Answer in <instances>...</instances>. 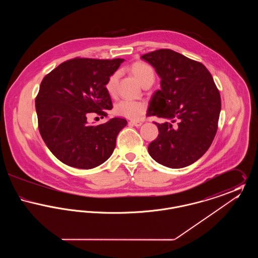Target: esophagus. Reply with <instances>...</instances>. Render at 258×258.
Masks as SVG:
<instances>
[{
  "label": "esophagus",
  "instance_id": "esophagus-1",
  "mask_svg": "<svg viewBox=\"0 0 258 258\" xmlns=\"http://www.w3.org/2000/svg\"><path fill=\"white\" fill-rule=\"evenodd\" d=\"M130 123L133 124V125H135V126H140V125L142 124V122H141V121H135V120H134V121H131Z\"/></svg>",
  "mask_w": 258,
  "mask_h": 258
}]
</instances>
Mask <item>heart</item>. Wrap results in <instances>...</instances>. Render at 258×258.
<instances>
[{
    "label": "heart",
    "mask_w": 258,
    "mask_h": 258,
    "mask_svg": "<svg viewBox=\"0 0 258 258\" xmlns=\"http://www.w3.org/2000/svg\"><path fill=\"white\" fill-rule=\"evenodd\" d=\"M131 73L135 75V78L138 80V82L142 85L143 83L147 81H153L155 79V73L151 66H149L144 61H136L131 67ZM118 73H114L108 78L106 82V91L109 94H114L116 85L118 82ZM146 111V105L143 102L140 101H135V100H121L119 101L115 107L114 112L119 115L123 116L128 119H138L141 117Z\"/></svg>",
    "instance_id": "b5f03b06"
}]
</instances>
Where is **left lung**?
<instances>
[{"instance_id": "8db88e82", "label": "left lung", "mask_w": 258, "mask_h": 258, "mask_svg": "<svg viewBox=\"0 0 258 258\" xmlns=\"http://www.w3.org/2000/svg\"><path fill=\"white\" fill-rule=\"evenodd\" d=\"M160 76V90L149 102L147 116L163 118L159 135L149 144L150 156L169 168H183L199 160L218 130L221 96L204 64L170 49L141 56Z\"/></svg>"}]
</instances>
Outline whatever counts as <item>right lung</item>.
Listing matches in <instances>:
<instances>
[{
  "mask_svg": "<svg viewBox=\"0 0 258 258\" xmlns=\"http://www.w3.org/2000/svg\"><path fill=\"white\" fill-rule=\"evenodd\" d=\"M123 61L75 58L61 62L42 79L36 98L38 130L62 163L91 169L110 158L126 120L113 118L94 125L87 117L96 113L103 118L112 109L105 85Z\"/></svg>",
  "mask_w": 258,
  "mask_h": 258,
  "instance_id": "right-lung-1",
  "label": "right lung"
}]
</instances>
